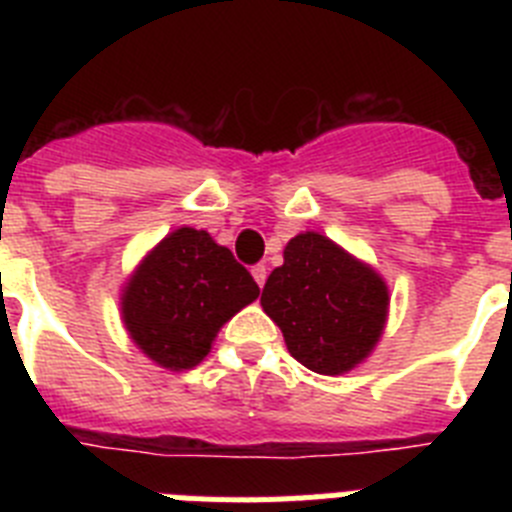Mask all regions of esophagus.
Wrapping results in <instances>:
<instances>
[{"label": "esophagus", "mask_w": 512, "mask_h": 512, "mask_svg": "<svg viewBox=\"0 0 512 512\" xmlns=\"http://www.w3.org/2000/svg\"><path fill=\"white\" fill-rule=\"evenodd\" d=\"M251 274H253V279H256V284H259V287H264V284H266V274H269V271H266V266L264 264H256L251 269Z\"/></svg>", "instance_id": "34e87169"}]
</instances>
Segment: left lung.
I'll return each instance as SVG.
<instances>
[{"instance_id":"obj_1","label":"left lung","mask_w":512,"mask_h":512,"mask_svg":"<svg viewBox=\"0 0 512 512\" xmlns=\"http://www.w3.org/2000/svg\"><path fill=\"white\" fill-rule=\"evenodd\" d=\"M261 307L282 330L287 351L310 372L338 377L364 364L390 315V287L372 264L315 230L284 246Z\"/></svg>"}]
</instances>
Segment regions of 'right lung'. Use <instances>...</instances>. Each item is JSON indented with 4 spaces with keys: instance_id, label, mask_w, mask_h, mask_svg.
I'll return each instance as SVG.
<instances>
[{
    "instance_id": "right-lung-1",
    "label": "right lung",
    "mask_w": 512,
    "mask_h": 512,
    "mask_svg": "<svg viewBox=\"0 0 512 512\" xmlns=\"http://www.w3.org/2000/svg\"><path fill=\"white\" fill-rule=\"evenodd\" d=\"M259 284L207 230L176 228L140 259L120 289V318L140 354L166 372H187L210 354Z\"/></svg>"
}]
</instances>
